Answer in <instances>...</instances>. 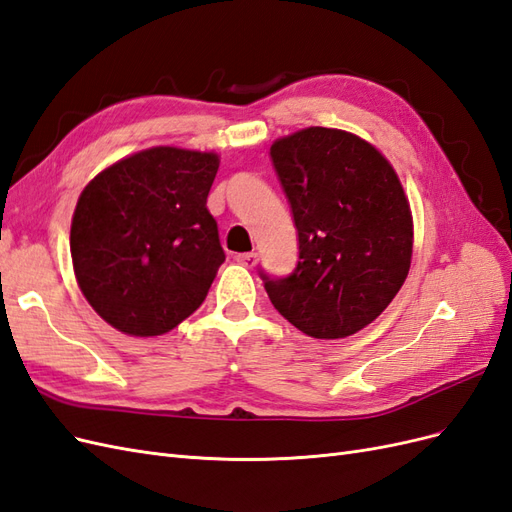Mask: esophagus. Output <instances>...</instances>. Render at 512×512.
Returning a JSON list of instances; mask_svg holds the SVG:
<instances>
[{"mask_svg":"<svg viewBox=\"0 0 512 512\" xmlns=\"http://www.w3.org/2000/svg\"><path fill=\"white\" fill-rule=\"evenodd\" d=\"M235 260L239 262V265H243V267H247V269H252V267H256V262H258V254H256V252H245V254H237V256H235Z\"/></svg>","mask_w":512,"mask_h":512,"instance_id":"1","label":"esophagus"}]
</instances>
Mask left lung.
Listing matches in <instances>:
<instances>
[{"label": "left lung", "instance_id": "1", "mask_svg": "<svg viewBox=\"0 0 512 512\" xmlns=\"http://www.w3.org/2000/svg\"><path fill=\"white\" fill-rule=\"evenodd\" d=\"M290 203L299 260L286 277L260 280L273 307L316 339L354 335L404 286L412 213L393 166L363 138L305 128L271 145Z\"/></svg>", "mask_w": 512, "mask_h": 512}]
</instances>
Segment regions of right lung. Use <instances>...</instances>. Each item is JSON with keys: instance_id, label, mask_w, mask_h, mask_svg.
Returning <instances> with one entry per match:
<instances>
[{"instance_id": "1", "label": "right lung", "mask_w": 512, "mask_h": 512, "mask_svg": "<svg viewBox=\"0 0 512 512\" xmlns=\"http://www.w3.org/2000/svg\"><path fill=\"white\" fill-rule=\"evenodd\" d=\"M218 166L215 153L153 147L83 190L70 228L74 275L117 331L168 333L205 301L226 260L207 209Z\"/></svg>"}]
</instances>
